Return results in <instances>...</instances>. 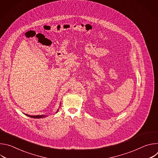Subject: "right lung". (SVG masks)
Instances as JSON below:
<instances>
[{
    "label": "right lung",
    "instance_id": "right-lung-1",
    "mask_svg": "<svg viewBox=\"0 0 158 158\" xmlns=\"http://www.w3.org/2000/svg\"><path fill=\"white\" fill-rule=\"evenodd\" d=\"M59 109H57V110L56 112V113H57V112H58V110H59ZM27 116H28V117H30V118H35V119H39V118H45V117H47L48 116H46V115H37V116H30V115H29V114H25Z\"/></svg>",
    "mask_w": 158,
    "mask_h": 158
}]
</instances>
